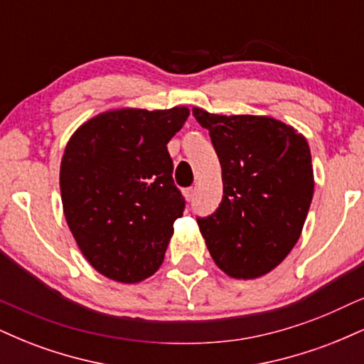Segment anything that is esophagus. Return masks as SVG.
Instances as JSON below:
<instances>
[{
  "label": "esophagus",
  "mask_w": 364,
  "mask_h": 364,
  "mask_svg": "<svg viewBox=\"0 0 364 364\" xmlns=\"http://www.w3.org/2000/svg\"><path fill=\"white\" fill-rule=\"evenodd\" d=\"M195 188L193 186H191V188H186V190H185V196H186V200H188V202H191V200H193V196H195Z\"/></svg>",
  "instance_id": "obj_1"
}]
</instances>
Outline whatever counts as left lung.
Segmentation results:
<instances>
[{
	"instance_id": "8db88e82",
	"label": "left lung",
	"mask_w": 364,
	"mask_h": 364,
	"mask_svg": "<svg viewBox=\"0 0 364 364\" xmlns=\"http://www.w3.org/2000/svg\"><path fill=\"white\" fill-rule=\"evenodd\" d=\"M223 168L224 196L198 220L215 265L232 279L269 274L298 243L313 198L308 141L291 124L253 114L193 107Z\"/></svg>"
}]
</instances>
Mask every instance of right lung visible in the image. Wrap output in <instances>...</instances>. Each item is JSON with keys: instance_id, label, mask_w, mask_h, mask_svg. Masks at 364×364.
<instances>
[{"instance_id": "add662e5", "label": "right lung", "mask_w": 364, "mask_h": 364, "mask_svg": "<svg viewBox=\"0 0 364 364\" xmlns=\"http://www.w3.org/2000/svg\"><path fill=\"white\" fill-rule=\"evenodd\" d=\"M190 109L104 111L65 147L60 190L66 224L87 262L116 282L136 284L164 262L185 198L168 144Z\"/></svg>"}]
</instances>
